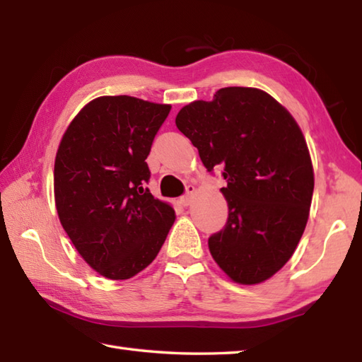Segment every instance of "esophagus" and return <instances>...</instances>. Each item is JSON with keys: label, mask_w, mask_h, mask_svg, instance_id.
I'll return each instance as SVG.
<instances>
[{"label": "esophagus", "mask_w": 362, "mask_h": 362, "mask_svg": "<svg viewBox=\"0 0 362 362\" xmlns=\"http://www.w3.org/2000/svg\"><path fill=\"white\" fill-rule=\"evenodd\" d=\"M194 191H196V188H194L193 185H188V187H187V194L183 196V197H180V204H182L183 206H188L191 202H193Z\"/></svg>", "instance_id": "obj_1"}]
</instances>
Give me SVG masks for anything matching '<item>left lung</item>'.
Returning <instances> with one entry per match:
<instances>
[{
    "label": "left lung",
    "mask_w": 362,
    "mask_h": 362,
    "mask_svg": "<svg viewBox=\"0 0 362 362\" xmlns=\"http://www.w3.org/2000/svg\"><path fill=\"white\" fill-rule=\"evenodd\" d=\"M175 126L204 166L224 169L228 219L209 238L218 266L240 284L271 279L288 263L310 216L314 171L292 115L266 91L226 87L194 101Z\"/></svg>",
    "instance_id": "8db88e82"
}]
</instances>
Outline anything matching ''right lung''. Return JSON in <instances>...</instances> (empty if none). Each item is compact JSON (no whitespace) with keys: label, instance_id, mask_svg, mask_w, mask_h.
Returning a JSON list of instances; mask_svg holds the SVG:
<instances>
[{"label":"right lung","instance_id":"right-lung-1","mask_svg":"<svg viewBox=\"0 0 362 362\" xmlns=\"http://www.w3.org/2000/svg\"><path fill=\"white\" fill-rule=\"evenodd\" d=\"M171 105L101 96L76 115L59 144L54 199L60 224L98 274L127 280L148 267L175 221L144 187L151 146Z\"/></svg>","mask_w":362,"mask_h":362}]
</instances>
